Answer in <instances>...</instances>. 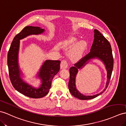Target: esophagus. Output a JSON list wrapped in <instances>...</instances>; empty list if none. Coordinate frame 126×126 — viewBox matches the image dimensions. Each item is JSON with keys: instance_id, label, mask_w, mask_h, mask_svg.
<instances>
[{"instance_id": "esophagus-1", "label": "esophagus", "mask_w": 126, "mask_h": 126, "mask_svg": "<svg viewBox=\"0 0 126 126\" xmlns=\"http://www.w3.org/2000/svg\"><path fill=\"white\" fill-rule=\"evenodd\" d=\"M68 67V63H67V60H63L61 61V64H60V67L61 69H66Z\"/></svg>"}]
</instances>
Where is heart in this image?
I'll return each instance as SVG.
<instances>
[{
  "mask_svg": "<svg viewBox=\"0 0 126 126\" xmlns=\"http://www.w3.org/2000/svg\"><path fill=\"white\" fill-rule=\"evenodd\" d=\"M73 42L74 43H75L76 39H74ZM86 46L87 43L85 41H82L79 42L71 52V54H70L71 57L73 59H77V58L80 57L83 53V51H84V48L86 47Z\"/></svg>",
  "mask_w": 126,
  "mask_h": 126,
  "instance_id": "obj_1",
  "label": "heart"
}]
</instances>
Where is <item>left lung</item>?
<instances>
[{
  "label": "left lung",
  "mask_w": 126,
  "mask_h": 126,
  "mask_svg": "<svg viewBox=\"0 0 126 126\" xmlns=\"http://www.w3.org/2000/svg\"><path fill=\"white\" fill-rule=\"evenodd\" d=\"M94 40L90 52L79 59L77 63L74 64V66L71 67L69 69L70 78L68 83L69 91L73 96L81 100L93 99L102 94L106 89L109 84L113 68L114 61H113L111 44L108 40L98 30L94 29ZM94 57H97L103 61L106 66L108 72V81L106 88L100 94L94 96H84L76 89L75 86V78L78 71V69L81 68L87 63L88 60Z\"/></svg>",
  "instance_id": "8db88e82"
}]
</instances>
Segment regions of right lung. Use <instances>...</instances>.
<instances>
[{"label": "right lung", "instance_id": "obj_1", "mask_svg": "<svg viewBox=\"0 0 126 126\" xmlns=\"http://www.w3.org/2000/svg\"><path fill=\"white\" fill-rule=\"evenodd\" d=\"M44 29L38 27L27 26L14 37L7 54V65L9 76L13 87L19 93L32 98H40L46 96L50 91L52 80L59 71L60 61L46 60L38 73L42 84L36 89L23 82L20 78V72L18 66L17 58L20 40L30 35L41 34Z\"/></svg>", "mask_w": 126, "mask_h": 126}]
</instances>
